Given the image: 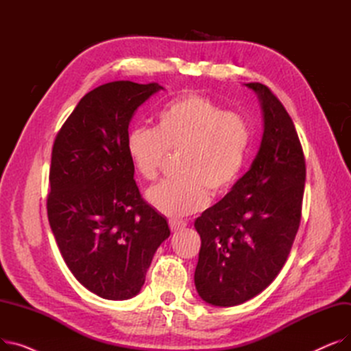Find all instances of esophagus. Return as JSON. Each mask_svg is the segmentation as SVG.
<instances>
[{
  "mask_svg": "<svg viewBox=\"0 0 351 351\" xmlns=\"http://www.w3.org/2000/svg\"><path fill=\"white\" fill-rule=\"evenodd\" d=\"M169 228L172 232H178V230H182L186 228V223L182 222V220H176V219H171L169 220Z\"/></svg>",
  "mask_w": 351,
  "mask_h": 351,
  "instance_id": "1",
  "label": "esophagus"
}]
</instances>
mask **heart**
Here are the masks:
<instances>
[{"label":"heart","instance_id":"b5f03b06","mask_svg":"<svg viewBox=\"0 0 351 351\" xmlns=\"http://www.w3.org/2000/svg\"><path fill=\"white\" fill-rule=\"evenodd\" d=\"M247 121L208 97L191 94L169 101L154 128H134L126 151L135 171L146 180L158 178L168 152H182V178L160 182L147 192L162 215L185 217L208 205L209 193H228L241 176L249 154Z\"/></svg>","mask_w":351,"mask_h":351}]
</instances>
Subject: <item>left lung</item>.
Listing matches in <instances>:
<instances>
[{
    "label": "left lung",
    "instance_id": "1",
    "mask_svg": "<svg viewBox=\"0 0 351 351\" xmlns=\"http://www.w3.org/2000/svg\"><path fill=\"white\" fill-rule=\"evenodd\" d=\"M254 90L263 112V136L249 171L230 192L195 220L200 234L195 286L212 306L242 304L279 274L302 217L306 163L296 128L263 84Z\"/></svg>",
    "mask_w": 351,
    "mask_h": 351
}]
</instances>
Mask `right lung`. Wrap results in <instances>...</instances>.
Listing matches in <instances>:
<instances>
[{
    "mask_svg": "<svg viewBox=\"0 0 351 351\" xmlns=\"http://www.w3.org/2000/svg\"><path fill=\"white\" fill-rule=\"evenodd\" d=\"M163 86L114 81L78 102L52 146L47 210L75 279L106 300L141 291L166 219L142 199L126 151L135 110Z\"/></svg>",
    "mask_w": 351,
    "mask_h": 351,
    "instance_id": "add662e5",
    "label": "right lung"
}]
</instances>
